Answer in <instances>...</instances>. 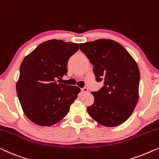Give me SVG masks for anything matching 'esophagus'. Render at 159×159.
<instances>
[{"label": "esophagus", "mask_w": 159, "mask_h": 159, "mask_svg": "<svg viewBox=\"0 0 159 159\" xmlns=\"http://www.w3.org/2000/svg\"><path fill=\"white\" fill-rule=\"evenodd\" d=\"M81 92L82 94H85V93H88V89L87 88V87H84V88H82L81 89Z\"/></svg>", "instance_id": "1"}]
</instances>
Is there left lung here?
<instances>
[{"label":"left lung","instance_id":"1","mask_svg":"<svg viewBox=\"0 0 159 159\" xmlns=\"http://www.w3.org/2000/svg\"><path fill=\"white\" fill-rule=\"evenodd\" d=\"M80 47L93 65L97 82L104 81L100 90L92 93L95 101L87 107L89 116L106 127L120 125L129 118L139 100L136 61L113 40L101 39L80 43Z\"/></svg>","mask_w":159,"mask_h":159}]
</instances>
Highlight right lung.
<instances>
[{
  "mask_svg": "<svg viewBox=\"0 0 159 159\" xmlns=\"http://www.w3.org/2000/svg\"><path fill=\"white\" fill-rule=\"evenodd\" d=\"M78 50V43L52 39L22 61L16 93L23 111L34 123L51 126L67 115L80 88L56 80L66 75L69 59Z\"/></svg>",
  "mask_w": 159,
  "mask_h": 159,
  "instance_id": "right-lung-1",
  "label": "right lung"
}]
</instances>
